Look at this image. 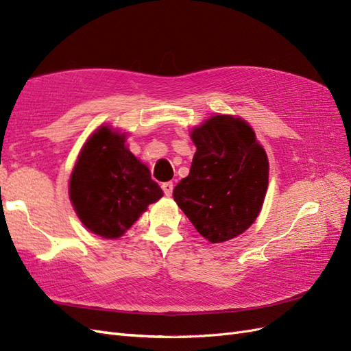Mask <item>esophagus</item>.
<instances>
[{
  "label": "esophagus",
  "instance_id": "obj_1",
  "mask_svg": "<svg viewBox=\"0 0 351 351\" xmlns=\"http://www.w3.org/2000/svg\"><path fill=\"white\" fill-rule=\"evenodd\" d=\"M173 189H174V184L171 182H167V183H162V190L165 196H171L173 193Z\"/></svg>",
  "mask_w": 351,
  "mask_h": 351
}]
</instances>
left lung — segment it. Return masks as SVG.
Instances as JSON below:
<instances>
[{
	"label": "left lung",
	"instance_id": "left-lung-1",
	"mask_svg": "<svg viewBox=\"0 0 351 351\" xmlns=\"http://www.w3.org/2000/svg\"><path fill=\"white\" fill-rule=\"evenodd\" d=\"M196 152L173 196L200 236L222 243L246 231L262 209L269 164L252 127L215 115L190 133Z\"/></svg>",
	"mask_w": 351,
	"mask_h": 351
}]
</instances>
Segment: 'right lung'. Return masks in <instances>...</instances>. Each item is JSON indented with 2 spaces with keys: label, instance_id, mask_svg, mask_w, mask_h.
Here are the masks:
<instances>
[{
  "label": "right lung",
  "instance_id": "right-lung-1",
  "mask_svg": "<svg viewBox=\"0 0 351 351\" xmlns=\"http://www.w3.org/2000/svg\"><path fill=\"white\" fill-rule=\"evenodd\" d=\"M69 193L83 226L104 239L121 237L164 195L149 168L127 149L125 134L110 125H101L84 143Z\"/></svg>",
  "mask_w": 351,
  "mask_h": 351
}]
</instances>
